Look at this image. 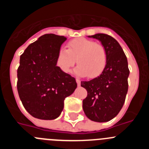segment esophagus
Returning a JSON list of instances; mask_svg holds the SVG:
<instances>
[{
    "mask_svg": "<svg viewBox=\"0 0 149 149\" xmlns=\"http://www.w3.org/2000/svg\"><path fill=\"white\" fill-rule=\"evenodd\" d=\"M76 82H77V86H81V81H80V80H78V79H76Z\"/></svg>",
    "mask_w": 149,
    "mask_h": 149,
    "instance_id": "1",
    "label": "esophagus"
}]
</instances>
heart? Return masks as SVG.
<instances>
[{"label":"heart","instance_id":"obj_1","mask_svg":"<svg viewBox=\"0 0 149 149\" xmlns=\"http://www.w3.org/2000/svg\"><path fill=\"white\" fill-rule=\"evenodd\" d=\"M77 63L75 73L89 78L98 77L107 64L106 50L100 44L86 38H77L68 42L67 49L61 48L56 56V65L64 73H69Z\"/></svg>","mask_w":149,"mask_h":149}]
</instances>
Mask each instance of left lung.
Returning a JSON list of instances; mask_svg holds the SVG:
<instances>
[{
    "instance_id": "left-lung-1",
    "label": "left lung",
    "mask_w": 149,
    "mask_h": 149,
    "mask_svg": "<svg viewBox=\"0 0 149 149\" xmlns=\"http://www.w3.org/2000/svg\"><path fill=\"white\" fill-rule=\"evenodd\" d=\"M89 37L98 39L106 50L107 60L103 72L89 81H81L87 96L83 100V109L90 120L105 122L118 115L125 101L130 74L127 60L119 42L104 33Z\"/></svg>"
}]
</instances>
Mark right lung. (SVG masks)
<instances>
[{
    "instance_id": "right-lung-1",
    "label": "right lung",
    "mask_w": 149,
    "mask_h": 149,
    "mask_svg": "<svg viewBox=\"0 0 149 149\" xmlns=\"http://www.w3.org/2000/svg\"><path fill=\"white\" fill-rule=\"evenodd\" d=\"M66 39L63 36L45 34L29 45L20 56L18 95L24 107L36 119H56L63 111L65 98L77 88L75 78L56 65L58 51Z\"/></svg>"
}]
</instances>
